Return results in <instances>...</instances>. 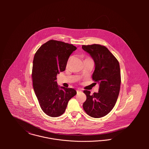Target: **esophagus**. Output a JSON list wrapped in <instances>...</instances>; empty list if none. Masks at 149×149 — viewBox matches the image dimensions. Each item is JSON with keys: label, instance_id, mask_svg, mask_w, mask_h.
<instances>
[{"label": "esophagus", "instance_id": "34e87169", "mask_svg": "<svg viewBox=\"0 0 149 149\" xmlns=\"http://www.w3.org/2000/svg\"><path fill=\"white\" fill-rule=\"evenodd\" d=\"M80 92H81V91H80V90H79V89H78V90H77V93H79Z\"/></svg>", "mask_w": 149, "mask_h": 149}]
</instances>
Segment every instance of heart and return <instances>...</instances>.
I'll return each instance as SVG.
<instances>
[{
  "mask_svg": "<svg viewBox=\"0 0 149 149\" xmlns=\"http://www.w3.org/2000/svg\"><path fill=\"white\" fill-rule=\"evenodd\" d=\"M70 59H71V57H70V58H69V60H68V63H69V61H70Z\"/></svg>",
  "mask_w": 149,
  "mask_h": 149,
  "instance_id": "1",
  "label": "heart"
}]
</instances>
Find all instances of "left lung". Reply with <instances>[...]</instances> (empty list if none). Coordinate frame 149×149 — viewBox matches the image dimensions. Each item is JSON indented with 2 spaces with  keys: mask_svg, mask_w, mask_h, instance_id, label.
I'll list each match as a JSON object with an SVG mask.
<instances>
[{
  "mask_svg": "<svg viewBox=\"0 0 149 149\" xmlns=\"http://www.w3.org/2000/svg\"><path fill=\"white\" fill-rule=\"evenodd\" d=\"M82 48L94 60L95 69L92 79L95 83L99 84L97 93L91 95L89 91H84L86 99L83 109L89 116L100 118L107 115L117 101L121 83L120 65L116 57L103 45H83Z\"/></svg>",
  "mask_w": 149,
  "mask_h": 149,
  "instance_id": "1",
  "label": "left lung"
}]
</instances>
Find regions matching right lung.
I'll return each mask as SVG.
<instances>
[{"label": "right lung", "mask_w": 149, "mask_h": 149, "mask_svg": "<svg viewBox=\"0 0 149 149\" xmlns=\"http://www.w3.org/2000/svg\"><path fill=\"white\" fill-rule=\"evenodd\" d=\"M76 49L72 44L52 40L43 44L34 55L33 88L41 109L49 116L63 115L69 100L77 93L73 88L60 87L56 81L57 74L65 70L69 56Z\"/></svg>", "instance_id": "right-lung-1"}]
</instances>
